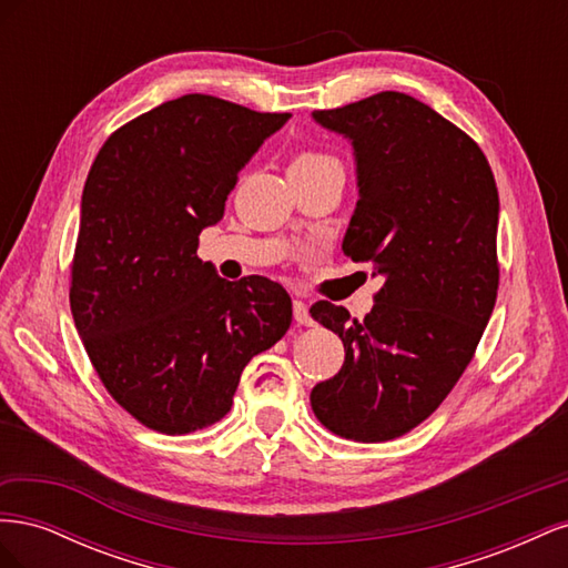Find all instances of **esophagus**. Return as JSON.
Returning <instances> with one entry per match:
<instances>
[{
  "label": "esophagus",
  "mask_w": 568,
  "mask_h": 568,
  "mask_svg": "<svg viewBox=\"0 0 568 568\" xmlns=\"http://www.w3.org/2000/svg\"><path fill=\"white\" fill-rule=\"evenodd\" d=\"M294 320L298 322V324H303V326H313L315 322H313V317H311V311H307V303H303V301H294Z\"/></svg>",
  "instance_id": "obj_1"
}]
</instances>
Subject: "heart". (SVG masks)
Listing matches in <instances>:
<instances>
[{"label": "heart", "mask_w": 568, "mask_h": 568, "mask_svg": "<svg viewBox=\"0 0 568 568\" xmlns=\"http://www.w3.org/2000/svg\"><path fill=\"white\" fill-rule=\"evenodd\" d=\"M326 161H334V159L324 156V153H320V151H301V153H296L288 168H311V165H320Z\"/></svg>", "instance_id": "b5f03b06"}]
</instances>
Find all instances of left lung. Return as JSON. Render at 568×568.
Returning a JSON list of instances; mask_svg holds the SVG:
<instances>
[{"label": "left lung", "mask_w": 568, "mask_h": 568, "mask_svg": "<svg viewBox=\"0 0 568 568\" xmlns=\"http://www.w3.org/2000/svg\"><path fill=\"white\" fill-rule=\"evenodd\" d=\"M313 118L355 151L359 199L343 253L386 282L365 320L311 307L346 348L311 405L341 438L393 440L434 415L484 336L500 284V199L478 144L415 97L379 92Z\"/></svg>", "instance_id": "8db88e82"}]
</instances>
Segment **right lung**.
I'll list each match as a JSON object with an SVG mask.
<instances>
[{
    "instance_id": "right-lung-1",
    "label": "right lung",
    "mask_w": 568,
    "mask_h": 568,
    "mask_svg": "<svg viewBox=\"0 0 568 568\" xmlns=\"http://www.w3.org/2000/svg\"><path fill=\"white\" fill-rule=\"evenodd\" d=\"M288 118L184 94L118 128L90 168L71 313L101 384L153 432L220 422L251 357L288 329L277 282H227L196 255L239 170Z\"/></svg>"
}]
</instances>
